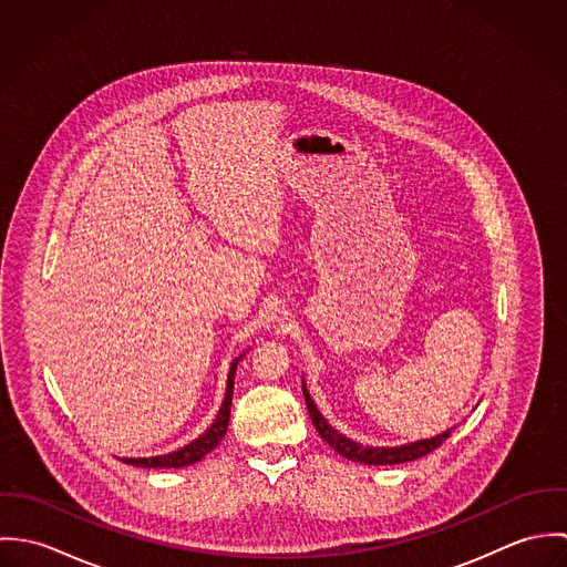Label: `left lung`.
<instances>
[{
    "label": "left lung",
    "mask_w": 567,
    "mask_h": 567,
    "mask_svg": "<svg viewBox=\"0 0 567 567\" xmlns=\"http://www.w3.org/2000/svg\"><path fill=\"white\" fill-rule=\"evenodd\" d=\"M303 395H306V404H308V412L310 419L317 427V432L321 434V439L329 443V447H333L340 456L353 461V463H362V465H400V463H408V461H416L430 452H434L436 447H441L445 443V439L450 436L452 430L434 436V439H425V441H416L410 445H402V447H362L355 441L344 439L342 434H338L323 416L317 410V405L312 402V398L308 395L306 386H303Z\"/></svg>",
    "instance_id": "left-lung-1"
}]
</instances>
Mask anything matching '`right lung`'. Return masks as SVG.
Masks as SVG:
<instances>
[{"label": "right lung", "mask_w": 567, "mask_h": 567, "mask_svg": "<svg viewBox=\"0 0 567 567\" xmlns=\"http://www.w3.org/2000/svg\"><path fill=\"white\" fill-rule=\"evenodd\" d=\"M236 369H238V360L231 364V371H229L227 398H225V402H223V408H220L216 421L212 423V427H209L203 436H198V439L192 441L189 445H185V447H181V450H176V452H172V454H165V456H155V458H122V463L133 465V467H165V470H172V467L192 465V463L200 461L205 454H209V452L220 443V439L227 434V427H229Z\"/></svg>", "instance_id": "1"}]
</instances>
